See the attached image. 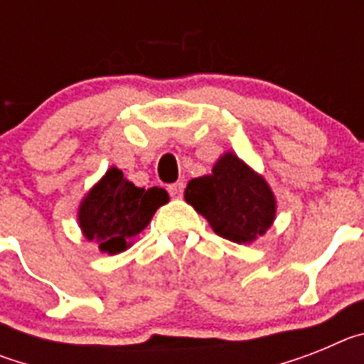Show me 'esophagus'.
<instances>
[{"instance_id":"1","label":"esophagus","mask_w":364,"mask_h":364,"mask_svg":"<svg viewBox=\"0 0 364 364\" xmlns=\"http://www.w3.org/2000/svg\"><path fill=\"white\" fill-rule=\"evenodd\" d=\"M184 188H186L184 182H180V180H178V182H175V184L167 186V191H169V195H171V197H182Z\"/></svg>"}]
</instances>
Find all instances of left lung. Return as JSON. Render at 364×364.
Segmentation results:
<instances>
[{
    "instance_id": "8db88e82",
    "label": "left lung",
    "mask_w": 364,
    "mask_h": 364,
    "mask_svg": "<svg viewBox=\"0 0 364 364\" xmlns=\"http://www.w3.org/2000/svg\"><path fill=\"white\" fill-rule=\"evenodd\" d=\"M186 200L208 218L215 233L239 244L264 235L275 217L269 186L233 153L215 164L213 175L193 178Z\"/></svg>"
}]
</instances>
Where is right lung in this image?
Returning <instances> with one entry per match:
<instances>
[{"instance_id": "obj_1", "label": "right lung", "mask_w": 364, "mask_h": 364, "mask_svg": "<svg viewBox=\"0 0 364 364\" xmlns=\"http://www.w3.org/2000/svg\"><path fill=\"white\" fill-rule=\"evenodd\" d=\"M167 200L166 189L136 188L124 178L120 169L111 167L83 198L78 213L80 226L87 239L100 242L102 252L120 253Z\"/></svg>"}]
</instances>
